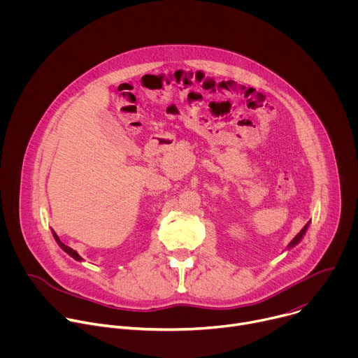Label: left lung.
Wrapping results in <instances>:
<instances>
[{
    "mask_svg": "<svg viewBox=\"0 0 358 358\" xmlns=\"http://www.w3.org/2000/svg\"><path fill=\"white\" fill-rule=\"evenodd\" d=\"M308 227H309V222L308 224H306L303 228H301V231L292 239V242L289 243V248H292V246H294L296 243H299V241L303 238V235H304V232H306V229H308Z\"/></svg>",
    "mask_w": 358,
    "mask_h": 358,
    "instance_id": "1",
    "label": "left lung"
}]
</instances>
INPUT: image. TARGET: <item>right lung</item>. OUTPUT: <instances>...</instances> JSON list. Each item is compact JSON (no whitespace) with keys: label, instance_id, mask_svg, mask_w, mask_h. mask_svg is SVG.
Returning a JSON list of instances; mask_svg holds the SVG:
<instances>
[{"label":"right lung","instance_id":"add662e5","mask_svg":"<svg viewBox=\"0 0 358 358\" xmlns=\"http://www.w3.org/2000/svg\"><path fill=\"white\" fill-rule=\"evenodd\" d=\"M54 236H55V239H57L58 245H59V246H61V248H62V249H64V250H65L66 253H69V255H71V257H72L73 259H76V261H82V258H80V257H79V255L76 253V250H73V249H72L71 246H68V245H65L64 242H61V241H59V238L57 236V234H55V232H54Z\"/></svg>","mask_w":358,"mask_h":358}]
</instances>
